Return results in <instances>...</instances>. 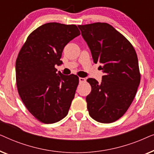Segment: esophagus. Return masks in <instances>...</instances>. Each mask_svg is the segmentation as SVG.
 I'll return each mask as SVG.
<instances>
[{
    "mask_svg": "<svg viewBox=\"0 0 154 154\" xmlns=\"http://www.w3.org/2000/svg\"><path fill=\"white\" fill-rule=\"evenodd\" d=\"M85 79H84V78H81V77L79 78L80 83H83V82H85Z\"/></svg>",
    "mask_w": 154,
    "mask_h": 154,
    "instance_id": "1",
    "label": "esophagus"
}]
</instances>
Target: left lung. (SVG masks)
I'll return each mask as SVG.
<instances>
[{
  "label": "left lung",
  "mask_w": 154,
  "mask_h": 154,
  "mask_svg": "<svg viewBox=\"0 0 154 154\" xmlns=\"http://www.w3.org/2000/svg\"><path fill=\"white\" fill-rule=\"evenodd\" d=\"M89 46L94 63L104 75L99 83L88 79L91 92L86 97L89 114L95 121L110 123L119 120L131 105L141 80L135 50L110 24L96 22L79 25Z\"/></svg>",
  "instance_id": "obj_1"
}]
</instances>
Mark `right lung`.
I'll return each mask as SVG.
<instances>
[{
  "mask_svg": "<svg viewBox=\"0 0 154 154\" xmlns=\"http://www.w3.org/2000/svg\"><path fill=\"white\" fill-rule=\"evenodd\" d=\"M81 34L74 24L50 22L32 31L16 60L18 93L38 121L54 123L68 114L79 83L76 75L57 73L65 45Z\"/></svg>",
  "mask_w": 154,
  "mask_h": 154,
  "instance_id": "right-lung-1",
  "label": "right lung"
}]
</instances>
